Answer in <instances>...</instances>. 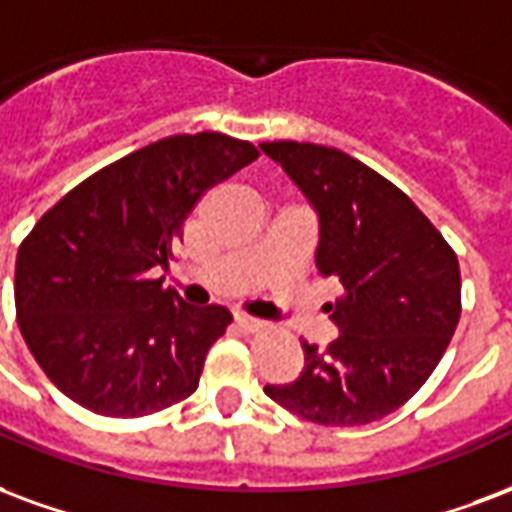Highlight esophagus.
<instances>
[{
	"instance_id": "esophagus-1",
	"label": "esophagus",
	"mask_w": 512,
	"mask_h": 512,
	"mask_svg": "<svg viewBox=\"0 0 512 512\" xmlns=\"http://www.w3.org/2000/svg\"><path fill=\"white\" fill-rule=\"evenodd\" d=\"M236 325L241 328L244 333H257L266 328L263 320H257V317H249V314H236Z\"/></svg>"
}]
</instances>
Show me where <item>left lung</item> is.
<instances>
[{"mask_svg": "<svg viewBox=\"0 0 512 512\" xmlns=\"http://www.w3.org/2000/svg\"><path fill=\"white\" fill-rule=\"evenodd\" d=\"M317 214L314 266L344 287L325 304L339 336L301 342L298 380L266 393L320 426H363L399 410L445 355L461 317L448 241L401 189L350 154L317 143H260Z\"/></svg>", "mask_w": 512, "mask_h": 512, "instance_id": "obj_1", "label": "left lung"}]
</instances>
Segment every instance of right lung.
<instances>
[{
  "mask_svg": "<svg viewBox=\"0 0 512 512\" xmlns=\"http://www.w3.org/2000/svg\"><path fill=\"white\" fill-rule=\"evenodd\" d=\"M257 160L222 132L173 135L67 192L15 257V312L56 388L105 418H140L195 393L230 325L225 306H189L154 279L208 187Z\"/></svg>",
  "mask_w": 512,
  "mask_h": 512,
  "instance_id": "right-lung-1",
  "label": "right lung"
}]
</instances>
